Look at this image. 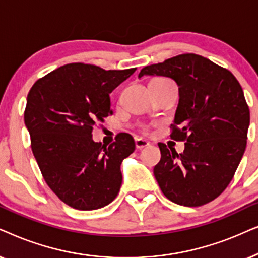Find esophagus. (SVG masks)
<instances>
[{
    "instance_id": "obj_1",
    "label": "esophagus",
    "mask_w": 258,
    "mask_h": 258,
    "mask_svg": "<svg viewBox=\"0 0 258 258\" xmlns=\"http://www.w3.org/2000/svg\"><path fill=\"white\" fill-rule=\"evenodd\" d=\"M150 145V143L147 142V140H144L142 138H137L136 139V147L138 150H142V149H145V147H147Z\"/></svg>"
}]
</instances>
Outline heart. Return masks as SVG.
Listing matches in <instances>:
<instances>
[{
  "mask_svg": "<svg viewBox=\"0 0 258 258\" xmlns=\"http://www.w3.org/2000/svg\"><path fill=\"white\" fill-rule=\"evenodd\" d=\"M153 80H158V81H169V80H166V79H161V78H157V79H153Z\"/></svg>",
  "mask_w": 258,
  "mask_h": 258,
  "instance_id": "b5f03b06",
  "label": "heart"
}]
</instances>
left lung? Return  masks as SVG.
<instances>
[{"label": "left lung", "mask_w": 258, "mask_h": 258, "mask_svg": "<svg viewBox=\"0 0 258 258\" xmlns=\"http://www.w3.org/2000/svg\"><path fill=\"white\" fill-rule=\"evenodd\" d=\"M176 81L179 101L171 138L185 142L183 153L158 144L153 169L165 197L184 207H201L225 190L244 154L250 112L231 72L197 54H181L144 67L138 75Z\"/></svg>", "instance_id": "1"}]
</instances>
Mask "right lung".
<instances>
[{
    "label": "right lung",
    "instance_id": "obj_1",
    "mask_svg": "<svg viewBox=\"0 0 258 258\" xmlns=\"http://www.w3.org/2000/svg\"><path fill=\"white\" fill-rule=\"evenodd\" d=\"M135 72L68 63L30 88L25 123L34 157L48 186L72 208L97 210L119 194L120 165L136 150L135 139L120 133L115 143L102 145L92 130L113 113L109 93Z\"/></svg>",
    "mask_w": 258,
    "mask_h": 258
}]
</instances>
